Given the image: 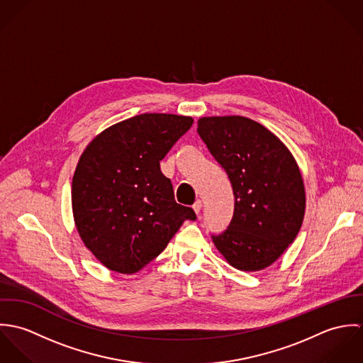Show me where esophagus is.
Here are the masks:
<instances>
[{
	"mask_svg": "<svg viewBox=\"0 0 363 363\" xmlns=\"http://www.w3.org/2000/svg\"><path fill=\"white\" fill-rule=\"evenodd\" d=\"M201 208H203V203H201V200H197V201L193 204V209H194V212H196V213H200Z\"/></svg>",
	"mask_w": 363,
	"mask_h": 363,
	"instance_id": "1",
	"label": "esophagus"
}]
</instances>
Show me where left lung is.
<instances>
[{
  "instance_id": "8db88e82",
  "label": "left lung",
  "mask_w": 363,
  "mask_h": 363,
  "mask_svg": "<svg viewBox=\"0 0 363 363\" xmlns=\"http://www.w3.org/2000/svg\"><path fill=\"white\" fill-rule=\"evenodd\" d=\"M197 133L235 196L230 223L211 236L213 245L238 269L271 265L303 222L305 187L294 156L271 131L240 116L203 117Z\"/></svg>"
}]
</instances>
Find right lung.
I'll use <instances>...</instances> for the list:
<instances>
[{"label":"right lung","instance_id":"1","mask_svg":"<svg viewBox=\"0 0 363 363\" xmlns=\"http://www.w3.org/2000/svg\"><path fill=\"white\" fill-rule=\"evenodd\" d=\"M191 125V117L145 113L108 127L84 151L72 179L75 225L108 269L140 271L197 218L174 201L159 164Z\"/></svg>","mask_w":363,"mask_h":363}]
</instances>
